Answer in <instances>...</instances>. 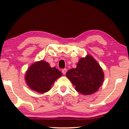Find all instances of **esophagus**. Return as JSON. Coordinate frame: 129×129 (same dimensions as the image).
<instances>
[{
    "label": "esophagus",
    "mask_w": 129,
    "mask_h": 129,
    "mask_svg": "<svg viewBox=\"0 0 129 129\" xmlns=\"http://www.w3.org/2000/svg\"><path fill=\"white\" fill-rule=\"evenodd\" d=\"M61 72H62V73L63 74V75H65V74H66V72H67V69H63L61 70Z\"/></svg>",
    "instance_id": "esophagus-1"
}]
</instances>
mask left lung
<instances>
[{"label": "left lung", "instance_id": "obj_1", "mask_svg": "<svg viewBox=\"0 0 129 129\" xmlns=\"http://www.w3.org/2000/svg\"><path fill=\"white\" fill-rule=\"evenodd\" d=\"M77 91L84 95L91 94L98 90L103 82L104 74L98 63L88 55L66 74Z\"/></svg>", "mask_w": 129, "mask_h": 129}]
</instances>
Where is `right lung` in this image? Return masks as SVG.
Returning a JSON list of instances; mask_svg holds the SVG:
<instances>
[{"mask_svg":"<svg viewBox=\"0 0 129 129\" xmlns=\"http://www.w3.org/2000/svg\"><path fill=\"white\" fill-rule=\"evenodd\" d=\"M61 76V72L55 68H51L47 62L42 60L30 67L25 79L31 89L43 93L48 91L54 81Z\"/></svg>","mask_w":129,"mask_h":129,"instance_id":"obj_1","label":"right lung"}]
</instances>
